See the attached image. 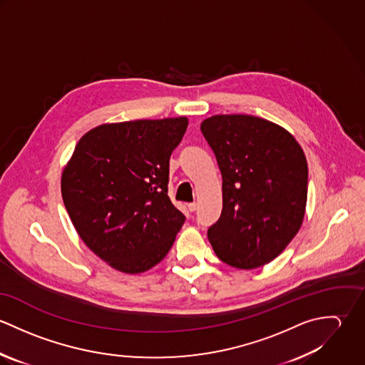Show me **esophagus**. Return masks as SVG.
Here are the masks:
<instances>
[{"instance_id": "34e87169", "label": "esophagus", "mask_w": 365, "mask_h": 365, "mask_svg": "<svg viewBox=\"0 0 365 365\" xmlns=\"http://www.w3.org/2000/svg\"><path fill=\"white\" fill-rule=\"evenodd\" d=\"M187 207H188V209H190V212H195V210H197V207H198V205H197L195 202H190V204H188Z\"/></svg>"}]
</instances>
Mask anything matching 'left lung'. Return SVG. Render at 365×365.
<instances>
[{
  "mask_svg": "<svg viewBox=\"0 0 365 365\" xmlns=\"http://www.w3.org/2000/svg\"><path fill=\"white\" fill-rule=\"evenodd\" d=\"M222 173V213L208 229L216 256L253 269L279 256L299 232L308 163L282 126L253 115H213L201 123Z\"/></svg>",
  "mask_w": 365,
  "mask_h": 365,
  "instance_id": "left-lung-1",
  "label": "left lung"
}]
</instances>
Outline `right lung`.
<instances>
[{"mask_svg": "<svg viewBox=\"0 0 365 365\" xmlns=\"http://www.w3.org/2000/svg\"><path fill=\"white\" fill-rule=\"evenodd\" d=\"M187 126L185 116L103 123L78 140L63 168L61 197L78 236L120 272L158 264L185 220L167 184Z\"/></svg>", "mask_w": 365, "mask_h": 365, "instance_id": "add662e5", "label": "right lung"}]
</instances>
